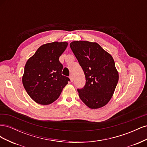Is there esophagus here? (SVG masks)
Returning a JSON list of instances; mask_svg holds the SVG:
<instances>
[{
  "mask_svg": "<svg viewBox=\"0 0 147 147\" xmlns=\"http://www.w3.org/2000/svg\"><path fill=\"white\" fill-rule=\"evenodd\" d=\"M69 78H70V82H73L74 78H73V76H72V75H70V76L69 77Z\"/></svg>",
  "mask_w": 147,
  "mask_h": 147,
  "instance_id": "1",
  "label": "esophagus"
}]
</instances>
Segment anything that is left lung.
<instances>
[{"label": "left lung", "instance_id": "8db88e82", "mask_svg": "<svg viewBox=\"0 0 147 147\" xmlns=\"http://www.w3.org/2000/svg\"><path fill=\"white\" fill-rule=\"evenodd\" d=\"M70 47L86 78L85 86L78 90L80 98L91 109L105 106L113 96L119 79L113 57L96 42L74 41Z\"/></svg>", "mask_w": 147, "mask_h": 147}]
</instances>
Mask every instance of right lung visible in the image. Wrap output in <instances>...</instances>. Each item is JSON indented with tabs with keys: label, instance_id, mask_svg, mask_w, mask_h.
I'll return each mask as SVG.
<instances>
[{
	"label": "right lung",
	"instance_id": "right-lung-1",
	"mask_svg": "<svg viewBox=\"0 0 147 147\" xmlns=\"http://www.w3.org/2000/svg\"><path fill=\"white\" fill-rule=\"evenodd\" d=\"M68 45L66 42L43 44L27 61L22 82L36 103L49 105L58 99L70 79L62 75L59 58Z\"/></svg>",
	"mask_w": 147,
	"mask_h": 147
}]
</instances>
